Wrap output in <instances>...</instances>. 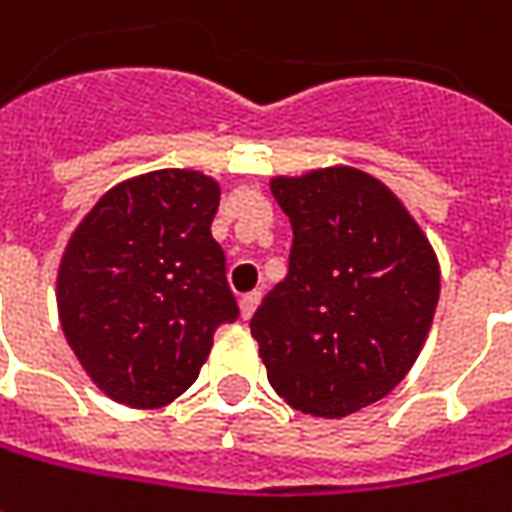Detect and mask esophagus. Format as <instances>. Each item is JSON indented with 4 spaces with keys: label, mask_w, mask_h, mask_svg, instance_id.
I'll use <instances>...</instances> for the list:
<instances>
[{
    "label": "esophagus",
    "mask_w": 512,
    "mask_h": 512,
    "mask_svg": "<svg viewBox=\"0 0 512 512\" xmlns=\"http://www.w3.org/2000/svg\"><path fill=\"white\" fill-rule=\"evenodd\" d=\"M257 306H260V295H257V292H252V295H243V298H240V318H243V321H249V318L257 312Z\"/></svg>",
    "instance_id": "34e87169"
}]
</instances>
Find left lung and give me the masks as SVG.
<instances>
[{"label":"left lung","instance_id":"1","mask_svg":"<svg viewBox=\"0 0 512 512\" xmlns=\"http://www.w3.org/2000/svg\"><path fill=\"white\" fill-rule=\"evenodd\" d=\"M269 189L295 237L252 335L292 410L344 418L389 395L421 355L441 266L401 197L361 168L278 174Z\"/></svg>","mask_w":512,"mask_h":512}]
</instances>
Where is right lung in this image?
Here are the masks:
<instances>
[{
    "mask_svg": "<svg viewBox=\"0 0 512 512\" xmlns=\"http://www.w3.org/2000/svg\"><path fill=\"white\" fill-rule=\"evenodd\" d=\"M220 183L157 168L108 189L56 272V309L79 367L111 401L157 410L197 381L220 323L237 318L212 237Z\"/></svg>",
    "mask_w": 512,
    "mask_h": 512,
    "instance_id": "obj_1",
    "label": "right lung"
}]
</instances>
